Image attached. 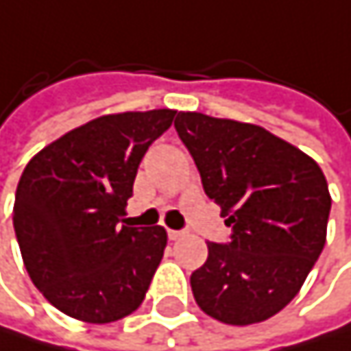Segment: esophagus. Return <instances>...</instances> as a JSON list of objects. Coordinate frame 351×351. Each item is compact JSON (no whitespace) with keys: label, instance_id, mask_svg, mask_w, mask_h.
<instances>
[{"label":"esophagus","instance_id":"1","mask_svg":"<svg viewBox=\"0 0 351 351\" xmlns=\"http://www.w3.org/2000/svg\"><path fill=\"white\" fill-rule=\"evenodd\" d=\"M167 234H169V239H171V241H180V239L184 237V232H182V230H167Z\"/></svg>","mask_w":351,"mask_h":351}]
</instances>
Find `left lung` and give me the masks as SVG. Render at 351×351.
I'll return each instance as SVG.
<instances>
[{
  "instance_id": "obj_1",
  "label": "left lung",
  "mask_w": 351,
  "mask_h": 351,
  "mask_svg": "<svg viewBox=\"0 0 351 351\" xmlns=\"http://www.w3.org/2000/svg\"><path fill=\"white\" fill-rule=\"evenodd\" d=\"M176 132L232 228L228 243H207L192 295L219 322H264L300 293L322 253L326 178L312 156L259 125L178 112Z\"/></svg>"
}]
</instances>
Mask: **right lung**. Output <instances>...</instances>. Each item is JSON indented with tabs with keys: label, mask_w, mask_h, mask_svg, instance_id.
Listing matches in <instances>:
<instances>
[{
	"label": "right lung",
	"mask_w": 351,
	"mask_h": 351,
	"mask_svg": "<svg viewBox=\"0 0 351 351\" xmlns=\"http://www.w3.org/2000/svg\"><path fill=\"white\" fill-rule=\"evenodd\" d=\"M176 110L104 114L27 163L14 201L25 268L71 318L106 324L140 308L167 245L161 226H121L148 146Z\"/></svg>",
	"instance_id": "add662e5"
}]
</instances>
